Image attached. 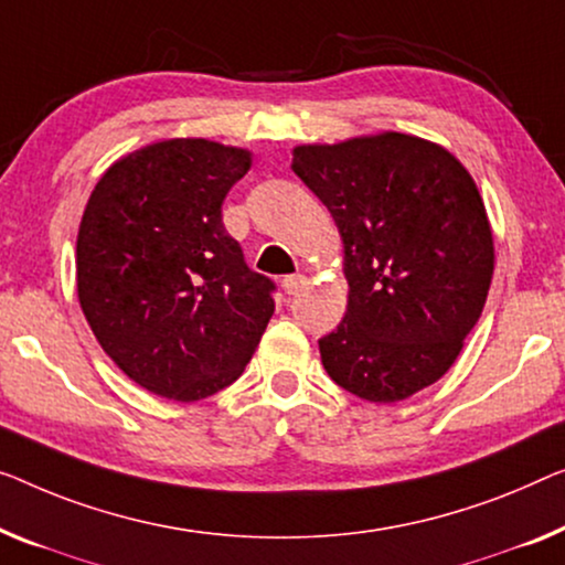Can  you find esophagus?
<instances>
[{
	"mask_svg": "<svg viewBox=\"0 0 565 565\" xmlns=\"http://www.w3.org/2000/svg\"><path fill=\"white\" fill-rule=\"evenodd\" d=\"M281 286H284L286 294H299L307 286V276L305 274H291V276H286Z\"/></svg>",
	"mask_w": 565,
	"mask_h": 565,
	"instance_id": "obj_1",
	"label": "esophagus"
}]
</instances>
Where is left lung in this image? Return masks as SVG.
<instances>
[{"label":"left lung","instance_id":"8db88e82","mask_svg":"<svg viewBox=\"0 0 565 565\" xmlns=\"http://www.w3.org/2000/svg\"><path fill=\"white\" fill-rule=\"evenodd\" d=\"M291 170L330 210L344 246L350 297L319 340L327 373L370 403L439 381L482 315L494 271L471 174L444 147L398 131L297 147Z\"/></svg>","mask_w":565,"mask_h":565}]
</instances>
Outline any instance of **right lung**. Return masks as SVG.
Listing matches in <instances>:
<instances>
[{
    "mask_svg": "<svg viewBox=\"0 0 565 565\" xmlns=\"http://www.w3.org/2000/svg\"><path fill=\"white\" fill-rule=\"evenodd\" d=\"M250 151L167 139L121 157L78 228V299L108 358L149 393L207 398L243 373L274 315V281L250 271L223 200Z\"/></svg>",
    "mask_w": 565,
    "mask_h": 565,
    "instance_id": "obj_1",
    "label": "right lung"
}]
</instances>
